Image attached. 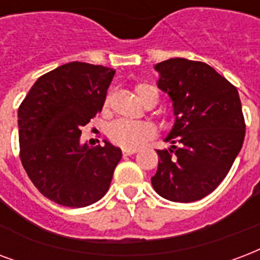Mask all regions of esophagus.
Instances as JSON below:
<instances>
[{
    "label": "esophagus",
    "mask_w": 260,
    "mask_h": 260,
    "mask_svg": "<svg viewBox=\"0 0 260 260\" xmlns=\"http://www.w3.org/2000/svg\"><path fill=\"white\" fill-rule=\"evenodd\" d=\"M135 152H136V150H131V148H124V150H122V154H124V155H132V154H135Z\"/></svg>",
    "instance_id": "1"
}]
</instances>
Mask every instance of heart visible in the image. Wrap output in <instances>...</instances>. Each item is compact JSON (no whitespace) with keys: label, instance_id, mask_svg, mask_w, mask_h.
<instances>
[{"label":"heart","instance_id":"heart-1","mask_svg":"<svg viewBox=\"0 0 260 260\" xmlns=\"http://www.w3.org/2000/svg\"><path fill=\"white\" fill-rule=\"evenodd\" d=\"M136 95L140 99V102L144 104L148 95L155 92V88L150 84H138L136 88ZM108 135L113 143L118 144L124 148H135L140 147L142 144L146 143L148 139L154 136V128L147 122H136L126 121V120H117L113 124H110L108 129Z\"/></svg>","mask_w":260,"mask_h":260}]
</instances>
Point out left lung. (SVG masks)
I'll return each mask as SVG.
<instances>
[{
    "label": "left lung",
    "mask_w": 260,
    "mask_h": 260,
    "mask_svg": "<svg viewBox=\"0 0 260 260\" xmlns=\"http://www.w3.org/2000/svg\"><path fill=\"white\" fill-rule=\"evenodd\" d=\"M156 86L169 95L174 124L156 150L152 188L168 201L189 203L215 189L239 155L245 124L237 88L210 65L187 58L156 64Z\"/></svg>",
    "instance_id": "8db88e82"
}]
</instances>
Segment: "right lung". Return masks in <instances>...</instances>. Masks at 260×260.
<instances>
[{"label": "right lung", "mask_w": 260, "mask_h": 260, "mask_svg": "<svg viewBox=\"0 0 260 260\" xmlns=\"http://www.w3.org/2000/svg\"><path fill=\"white\" fill-rule=\"evenodd\" d=\"M116 71L68 62L34 83L19 108L20 159L43 196L86 207L108 192L121 148L80 143L82 126L102 110Z\"/></svg>", "instance_id": "right-lung-1"}]
</instances>
